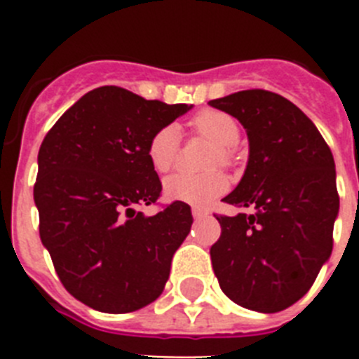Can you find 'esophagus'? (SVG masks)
I'll return each mask as SVG.
<instances>
[{
	"label": "esophagus",
	"mask_w": 359,
	"mask_h": 359,
	"mask_svg": "<svg viewBox=\"0 0 359 359\" xmlns=\"http://www.w3.org/2000/svg\"><path fill=\"white\" fill-rule=\"evenodd\" d=\"M192 215H194V219H205L208 215V212L203 210V208H192Z\"/></svg>",
	"instance_id": "1"
}]
</instances>
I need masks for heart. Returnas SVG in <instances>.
<instances>
[{
  "label": "heart",
  "mask_w": 359,
  "mask_h": 359,
  "mask_svg": "<svg viewBox=\"0 0 359 359\" xmlns=\"http://www.w3.org/2000/svg\"><path fill=\"white\" fill-rule=\"evenodd\" d=\"M190 128L196 135L214 142L208 165L230 167L236 160L233 145L239 142L241 128L231 115L219 109H203L190 120ZM180 151V131L176 126H163L149 138L147 158L156 172L172 169ZM230 187L226 174L210 170L205 174L177 172L165 180V194L174 201H183L196 207H207L219 196H223Z\"/></svg>",
  "instance_id": "heart-1"
}]
</instances>
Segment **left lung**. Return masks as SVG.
Wrapping results in <instances>:
<instances>
[{
  "label": "left lung",
  "mask_w": 359,
  "mask_h": 359,
  "mask_svg": "<svg viewBox=\"0 0 359 359\" xmlns=\"http://www.w3.org/2000/svg\"><path fill=\"white\" fill-rule=\"evenodd\" d=\"M210 106L236 116L250 140L243 180L223 199L250 212L214 214L221 237L212 268L230 300L277 313L309 291L332 252L334 158L315 123L280 95L244 90Z\"/></svg>",
  "instance_id": "8db88e82"
}]
</instances>
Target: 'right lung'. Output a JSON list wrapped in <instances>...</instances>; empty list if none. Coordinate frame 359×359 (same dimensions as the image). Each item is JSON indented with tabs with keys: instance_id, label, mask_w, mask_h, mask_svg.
Masks as SVG:
<instances>
[{
	"instance_id": "obj_1",
	"label": "right lung",
	"mask_w": 359,
	"mask_h": 359,
	"mask_svg": "<svg viewBox=\"0 0 359 359\" xmlns=\"http://www.w3.org/2000/svg\"><path fill=\"white\" fill-rule=\"evenodd\" d=\"M189 109L102 86L44 136L34 185L39 236L62 286L86 306L131 313L163 291L192 214L183 201L151 217L138 207L161 194L149 138Z\"/></svg>"
}]
</instances>
